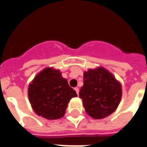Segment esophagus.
<instances>
[{"label": "esophagus", "instance_id": "obj_1", "mask_svg": "<svg viewBox=\"0 0 147 147\" xmlns=\"http://www.w3.org/2000/svg\"><path fill=\"white\" fill-rule=\"evenodd\" d=\"M74 89H75V91H76V94H78V93H79V88L76 87V88H75Z\"/></svg>", "mask_w": 147, "mask_h": 147}]
</instances>
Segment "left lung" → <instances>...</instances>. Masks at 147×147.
<instances>
[{"label":"left lung","mask_w":147,"mask_h":147,"mask_svg":"<svg viewBox=\"0 0 147 147\" xmlns=\"http://www.w3.org/2000/svg\"><path fill=\"white\" fill-rule=\"evenodd\" d=\"M84 85L79 96L87 114L94 119L109 116L121 101V84L103 68L89 69L84 73Z\"/></svg>","instance_id":"8db88e82"}]
</instances>
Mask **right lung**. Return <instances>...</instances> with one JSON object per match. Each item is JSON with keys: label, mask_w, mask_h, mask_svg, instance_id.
I'll use <instances>...</instances> for the list:
<instances>
[{"label": "right lung", "mask_w": 147, "mask_h": 147, "mask_svg": "<svg viewBox=\"0 0 147 147\" xmlns=\"http://www.w3.org/2000/svg\"><path fill=\"white\" fill-rule=\"evenodd\" d=\"M28 96L33 111L48 120L64 116L68 103L76 92L59 70L47 68L38 74L29 85Z\"/></svg>", "instance_id": "right-lung-1"}]
</instances>
